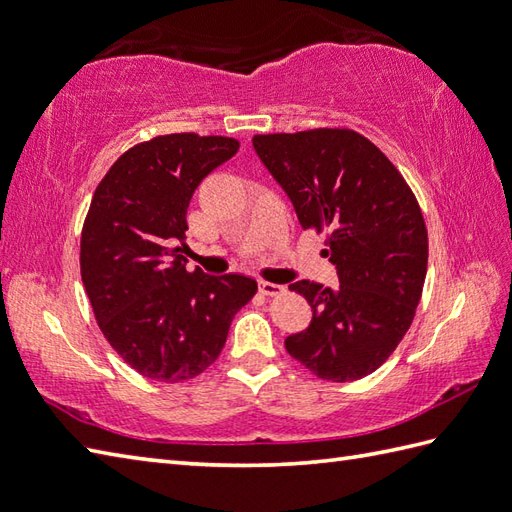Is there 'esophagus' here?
Here are the masks:
<instances>
[{"label": "esophagus", "instance_id": "esophagus-1", "mask_svg": "<svg viewBox=\"0 0 512 512\" xmlns=\"http://www.w3.org/2000/svg\"><path fill=\"white\" fill-rule=\"evenodd\" d=\"M259 292L264 296H279L285 292L283 285L279 283H270V281H259Z\"/></svg>", "mask_w": 512, "mask_h": 512}]
</instances>
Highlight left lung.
<instances>
[{"label":"left lung","instance_id":"8db88e82","mask_svg":"<svg viewBox=\"0 0 512 512\" xmlns=\"http://www.w3.org/2000/svg\"><path fill=\"white\" fill-rule=\"evenodd\" d=\"M255 152L290 196L303 229L327 233L340 285L296 281L312 323L285 338L307 371L329 382L371 375L412 325L427 272L417 198L373 141L351 128L253 137Z\"/></svg>","mask_w":512,"mask_h":512}]
</instances>
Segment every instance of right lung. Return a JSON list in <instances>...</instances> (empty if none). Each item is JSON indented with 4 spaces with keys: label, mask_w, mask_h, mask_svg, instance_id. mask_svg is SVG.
Here are the masks:
<instances>
[{
    "label": "right lung",
    "mask_w": 512,
    "mask_h": 512,
    "mask_svg": "<svg viewBox=\"0 0 512 512\" xmlns=\"http://www.w3.org/2000/svg\"><path fill=\"white\" fill-rule=\"evenodd\" d=\"M240 148L233 137L159 135L126 150L95 187L80 275L95 320L139 375L178 384L218 360L251 277L185 268L187 207L202 178Z\"/></svg>",
    "instance_id": "obj_1"
}]
</instances>
